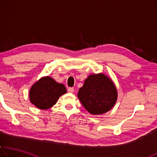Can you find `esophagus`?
Masks as SVG:
<instances>
[{"instance_id": "34e87169", "label": "esophagus", "mask_w": 157, "mask_h": 157, "mask_svg": "<svg viewBox=\"0 0 157 157\" xmlns=\"http://www.w3.org/2000/svg\"><path fill=\"white\" fill-rule=\"evenodd\" d=\"M67 91H68V92L70 93H73L74 91V89L73 88H69L68 89H67Z\"/></svg>"}]
</instances>
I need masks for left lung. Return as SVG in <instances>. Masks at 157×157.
<instances>
[{
	"label": "left lung",
	"instance_id": "1",
	"mask_svg": "<svg viewBox=\"0 0 157 157\" xmlns=\"http://www.w3.org/2000/svg\"><path fill=\"white\" fill-rule=\"evenodd\" d=\"M77 95L90 114L100 115L112 109L117 100L118 93L112 79L100 73L89 75Z\"/></svg>",
	"mask_w": 157,
	"mask_h": 157
}]
</instances>
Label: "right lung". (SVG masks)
<instances>
[{
	"mask_svg": "<svg viewBox=\"0 0 157 157\" xmlns=\"http://www.w3.org/2000/svg\"><path fill=\"white\" fill-rule=\"evenodd\" d=\"M66 93L67 89L63 84L57 83L50 76H43L31 86L29 100L38 109H48Z\"/></svg>",
	"mask_w": 157,
	"mask_h": 157,
	"instance_id": "right-lung-1",
	"label": "right lung"
}]
</instances>
